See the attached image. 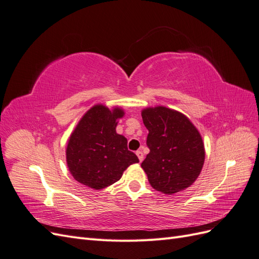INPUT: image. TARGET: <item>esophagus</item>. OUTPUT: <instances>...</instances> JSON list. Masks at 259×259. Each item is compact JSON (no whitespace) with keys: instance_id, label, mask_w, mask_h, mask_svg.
Returning a JSON list of instances; mask_svg holds the SVG:
<instances>
[{"instance_id":"esophagus-1","label":"esophagus","mask_w":259,"mask_h":259,"mask_svg":"<svg viewBox=\"0 0 259 259\" xmlns=\"http://www.w3.org/2000/svg\"><path fill=\"white\" fill-rule=\"evenodd\" d=\"M136 155L138 156V160H139V162H142V161L144 160V153H143V151H140V150L136 151Z\"/></svg>"}]
</instances>
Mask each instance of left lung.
I'll return each mask as SVG.
<instances>
[{"label": "left lung", "mask_w": 259, "mask_h": 259, "mask_svg": "<svg viewBox=\"0 0 259 259\" xmlns=\"http://www.w3.org/2000/svg\"><path fill=\"white\" fill-rule=\"evenodd\" d=\"M142 115L150 149L142 167L152 188L173 194L191 186L205 159L198 130L187 116L165 107L147 108Z\"/></svg>", "instance_id": "left-lung-1"}]
</instances>
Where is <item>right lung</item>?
Listing matches in <instances>:
<instances>
[{"mask_svg":"<svg viewBox=\"0 0 259 259\" xmlns=\"http://www.w3.org/2000/svg\"><path fill=\"white\" fill-rule=\"evenodd\" d=\"M124 114L97 105L84 114L67 147V164L77 182L104 189L117 182L131 164L138 163L137 155L127 149V139L116 134V120Z\"/></svg>","mask_w":259,"mask_h":259,"instance_id":"right-lung-1","label":"right lung"}]
</instances>
